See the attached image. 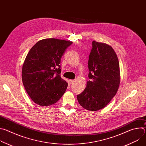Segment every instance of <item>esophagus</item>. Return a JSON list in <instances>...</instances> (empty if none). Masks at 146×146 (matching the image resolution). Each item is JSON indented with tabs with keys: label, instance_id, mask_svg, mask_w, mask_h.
Listing matches in <instances>:
<instances>
[{
	"label": "esophagus",
	"instance_id": "esophagus-1",
	"mask_svg": "<svg viewBox=\"0 0 146 146\" xmlns=\"http://www.w3.org/2000/svg\"><path fill=\"white\" fill-rule=\"evenodd\" d=\"M74 80H69V83L70 84H72V83L74 82Z\"/></svg>",
	"mask_w": 146,
	"mask_h": 146
}]
</instances>
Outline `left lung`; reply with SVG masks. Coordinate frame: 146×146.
Here are the masks:
<instances>
[{
	"label": "left lung",
	"mask_w": 146,
	"mask_h": 146,
	"mask_svg": "<svg viewBox=\"0 0 146 146\" xmlns=\"http://www.w3.org/2000/svg\"><path fill=\"white\" fill-rule=\"evenodd\" d=\"M88 69L90 80L77 98L83 108L94 111L106 107L119 86V65L113 48L106 43L93 41Z\"/></svg>",
	"instance_id": "8db88e82"
}]
</instances>
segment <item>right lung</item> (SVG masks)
<instances>
[{"mask_svg": "<svg viewBox=\"0 0 146 146\" xmlns=\"http://www.w3.org/2000/svg\"><path fill=\"white\" fill-rule=\"evenodd\" d=\"M72 41L55 38L39 40L28 53L23 65L22 80L31 99L41 106L56 103L67 88L60 74V59Z\"/></svg>", "mask_w": 146, "mask_h": 146, "instance_id": "obj_1", "label": "right lung"}]
</instances>
